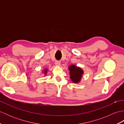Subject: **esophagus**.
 Here are the masks:
<instances>
[{"instance_id": "34e87169", "label": "esophagus", "mask_w": 124, "mask_h": 124, "mask_svg": "<svg viewBox=\"0 0 124 124\" xmlns=\"http://www.w3.org/2000/svg\"><path fill=\"white\" fill-rule=\"evenodd\" d=\"M55 65H56V66H60L61 62L60 61H56L55 62Z\"/></svg>"}]
</instances>
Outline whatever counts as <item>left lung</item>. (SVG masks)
Instances as JSON below:
<instances>
[{
	"mask_svg": "<svg viewBox=\"0 0 124 124\" xmlns=\"http://www.w3.org/2000/svg\"><path fill=\"white\" fill-rule=\"evenodd\" d=\"M70 70V78L75 83H77L80 81L81 76L83 74V71L80 68L75 66V65H71L69 68Z\"/></svg>",
	"mask_w": 124,
	"mask_h": 124,
	"instance_id": "left-lung-1",
	"label": "left lung"
}]
</instances>
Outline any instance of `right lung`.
I'll return each instance as SVG.
<instances>
[{
    "instance_id": "add662e5",
    "label": "right lung",
    "mask_w": 124,
    "mask_h": 124,
    "mask_svg": "<svg viewBox=\"0 0 124 124\" xmlns=\"http://www.w3.org/2000/svg\"><path fill=\"white\" fill-rule=\"evenodd\" d=\"M45 73H46V71H47V70H45Z\"/></svg>"
}]
</instances>
